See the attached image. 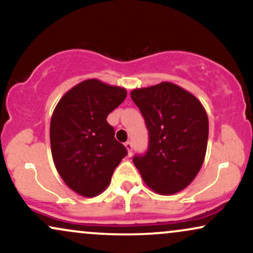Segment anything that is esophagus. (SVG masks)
Returning <instances> with one entry per match:
<instances>
[{
	"mask_svg": "<svg viewBox=\"0 0 253 253\" xmlns=\"http://www.w3.org/2000/svg\"><path fill=\"white\" fill-rule=\"evenodd\" d=\"M125 147L127 148V151H128V154L130 156V154H132V148H133V145H132V142L130 141H127V142H125Z\"/></svg>",
	"mask_w": 253,
	"mask_h": 253,
	"instance_id": "esophagus-1",
	"label": "esophagus"
}]
</instances>
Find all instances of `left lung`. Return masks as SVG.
<instances>
[{
    "instance_id": "left-lung-1",
    "label": "left lung",
    "mask_w": 253,
    "mask_h": 253,
    "mask_svg": "<svg viewBox=\"0 0 253 253\" xmlns=\"http://www.w3.org/2000/svg\"><path fill=\"white\" fill-rule=\"evenodd\" d=\"M130 97L148 129L147 152L133 163L145 184L169 196L187 187L202 169L209 138V118L202 102L172 82L136 88Z\"/></svg>"
}]
</instances>
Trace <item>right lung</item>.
Here are the masks:
<instances>
[{"label":"right lung","instance_id":"1","mask_svg":"<svg viewBox=\"0 0 253 253\" xmlns=\"http://www.w3.org/2000/svg\"><path fill=\"white\" fill-rule=\"evenodd\" d=\"M127 90L97 79L78 84L57 102L50 120L54 165L62 180L82 197L107 188L127 150L115 139L108 114L124 101Z\"/></svg>","mask_w":253,"mask_h":253}]
</instances>
